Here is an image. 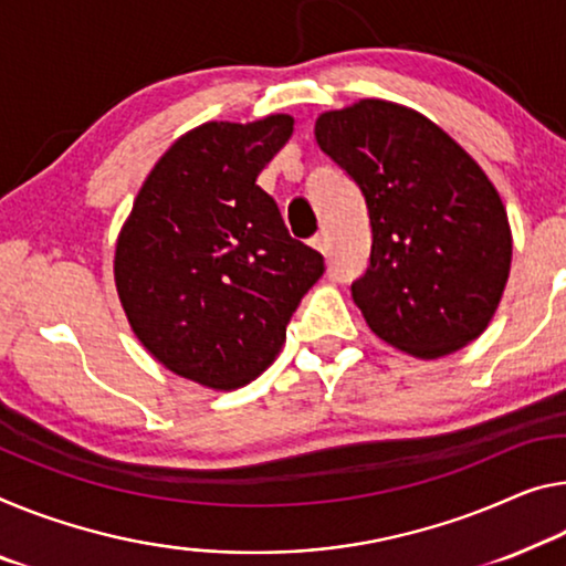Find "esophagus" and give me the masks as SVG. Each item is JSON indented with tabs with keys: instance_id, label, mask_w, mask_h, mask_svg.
<instances>
[{
	"instance_id": "esophagus-1",
	"label": "esophagus",
	"mask_w": 566,
	"mask_h": 566,
	"mask_svg": "<svg viewBox=\"0 0 566 566\" xmlns=\"http://www.w3.org/2000/svg\"><path fill=\"white\" fill-rule=\"evenodd\" d=\"M311 245L316 248V250H321V253H326V250H328L326 234H324V232H316V234H313V238H311Z\"/></svg>"
}]
</instances>
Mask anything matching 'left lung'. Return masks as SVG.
<instances>
[{"mask_svg": "<svg viewBox=\"0 0 566 566\" xmlns=\"http://www.w3.org/2000/svg\"><path fill=\"white\" fill-rule=\"evenodd\" d=\"M316 142L369 210V268L352 298L374 334L438 359L489 326L511 268L509 217L483 169L420 113L359 101L321 113Z\"/></svg>", "mask_w": 566, "mask_h": 566, "instance_id": "obj_1", "label": "left lung"}]
</instances>
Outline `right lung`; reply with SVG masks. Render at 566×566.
I'll return each instance as SVG.
<instances>
[{"instance_id": "obj_1", "label": "right lung", "mask_w": 566, "mask_h": 566, "mask_svg": "<svg viewBox=\"0 0 566 566\" xmlns=\"http://www.w3.org/2000/svg\"><path fill=\"white\" fill-rule=\"evenodd\" d=\"M291 134V116L185 134L156 161L120 230V303L154 359L179 377L212 389L255 379L326 271L255 185Z\"/></svg>"}]
</instances>
